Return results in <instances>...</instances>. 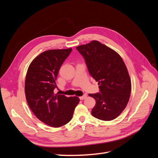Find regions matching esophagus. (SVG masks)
Segmentation results:
<instances>
[{
	"mask_svg": "<svg viewBox=\"0 0 158 158\" xmlns=\"http://www.w3.org/2000/svg\"><path fill=\"white\" fill-rule=\"evenodd\" d=\"M86 98H87V95H86V94H84V95H82V96L80 97V99L81 100H84V99H85Z\"/></svg>",
	"mask_w": 158,
	"mask_h": 158,
	"instance_id": "esophagus-1",
	"label": "esophagus"
}]
</instances>
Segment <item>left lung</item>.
<instances>
[{
  "label": "left lung",
  "instance_id": "obj_1",
  "mask_svg": "<svg viewBox=\"0 0 158 158\" xmlns=\"http://www.w3.org/2000/svg\"><path fill=\"white\" fill-rule=\"evenodd\" d=\"M89 73L98 82L99 92L89 94L95 99L92 115L102 121H111L120 114L128 102L131 82L126 65L117 52L98 41L80 45Z\"/></svg>",
  "mask_w": 158,
  "mask_h": 158
}]
</instances>
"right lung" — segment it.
I'll return each instance as SVG.
<instances>
[{
    "label": "right lung",
    "instance_id": "obj_1",
    "mask_svg": "<svg viewBox=\"0 0 158 158\" xmlns=\"http://www.w3.org/2000/svg\"><path fill=\"white\" fill-rule=\"evenodd\" d=\"M72 50L52 49L42 52L31 62L27 72L25 94L28 106L41 121L52 127L68 123L80 102L78 97L54 94L60 66Z\"/></svg>",
    "mask_w": 158,
    "mask_h": 158
}]
</instances>
